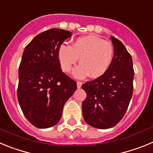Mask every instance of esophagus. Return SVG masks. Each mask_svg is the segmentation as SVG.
Returning a JSON list of instances; mask_svg holds the SVG:
<instances>
[{"mask_svg":"<svg viewBox=\"0 0 153 153\" xmlns=\"http://www.w3.org/2000/svg\"><path fill=\"white\" fill-rule=\"evenodd\" d=\"M76 86H77L78 89L81 88V86H82V83H81V82H79V81H78L77 83H76Z\"/></svg>","mask_w":153,"mask_h":153,"instance_id":"34e87169","label":"esophagus"}]
</instances>
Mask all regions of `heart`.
Returning <instances> with one entry per match:
<instances>
[{
	"label": "heart",
	"instance_id": "obj_1",
	"mask_svg": "<svg viewBox=\"0 0 153 153\" xmlns=\"http://www.w3.org/2000/svg\"><path fill=\"white\" fill-rule=\"evenodd\" d=\"M114 48L112 43L98 36L78 37L72 46L62 44L58 51V59L62 70L69 73L79 58V65L74 71L76 78L82 79L90 74L91 78H98L109 68L113 60Z\"/></svg>",
	"mask_w": 153,
	"mask_h": 153
}]
</instances>
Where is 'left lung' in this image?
Wrapping results in <instances>:
<instances>
[{"mask_svg": "<svg viewBox=\"0 0 153 153\" xmlns=\"http://www.w3.org/2000/svg\"><path fill=\"white\" fill-rule=\"evenodd\" d=\"M114 47L111 65L102 76L86 82L83 117L86 123L106 129L117 125L124 117L132 98L134 70L132 56L121 41L110 37Z\"/></svg>", "mask_w": 153, "mask_h": 153, "instance_id": "8db88e82", "label": "left lung"}]
</instances>
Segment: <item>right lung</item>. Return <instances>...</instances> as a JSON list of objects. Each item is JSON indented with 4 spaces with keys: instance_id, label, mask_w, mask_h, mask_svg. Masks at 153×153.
Listing matches in <instances>:
<instances>
[{
    "instance_id": "add662e5",
    "label": "right lung",
    "mask_w": 153,
    "mask_h": 153,
    "mask_svg": "<svg viewBox=\"0 0 153 153\" xmlns=\"http://www.w3.org/2000/svg\"><path fill=\"white\" fill-rule=\"evenodd\" d=\"M72 36L53 28L36 35L25 47L19 67L17 99L32 125L46 129L56 125L65 102L76 90V81L62 72L59 48Z\"/></svg>"
}]
</instances>
